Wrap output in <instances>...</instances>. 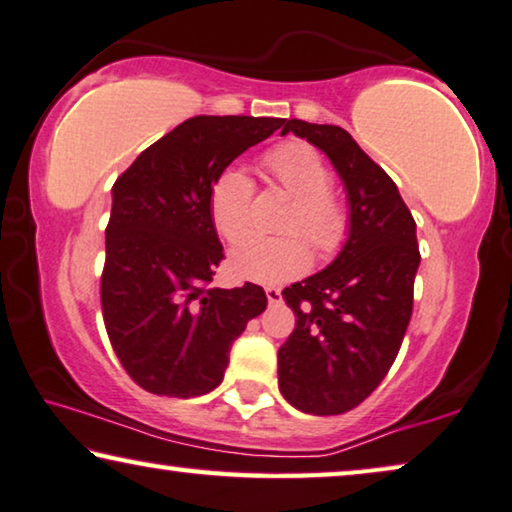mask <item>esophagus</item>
Returning a JSON list of instances; mask_svg holds the SVG:
<instances>
[{"label":"esophagus","instance_id":"esophagus-1","mask_svg":"<svg viewBox=\"0 0 512 512\" xmlns=\"http://www.w3.org/2000/svg\"><path fill=\"white\" fill-rule=\"evenodd\" d=\"M266 299H269V304H280L283 301V294H280L278 287H266Z\"/></svg>","mask_w":512,"mask_h":512}]
</instances>
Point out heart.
<instances>
[{
	"label": "heart",
	"instance_id": "heart-1",
	"mask_svg": "<svg viewBox=\"0 0 512 512\" xmlns=\"http://www.w3.org/2000/svg\"><path fill=\"white\" fill-rule=\"evenodd\" d=\"M262 167L273 181L292 194L294 208L285 229L304 234L320 255H334L348 236V211L331 194V171L318 150L290 141L269 150ZM255 185L246 171L227 167L215 176L208 194L211 218L218 232L236 241L253 218ZM234 273L255 283H283L311 264V250L297 234H248L236 243L229 257Z\"/></svg>",
	"mask_w": 512,
	"mask_h": 512
}]
</instances>
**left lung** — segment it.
<instances>
[{
	"label": "left lung",
	"mask_w": 512,
	"mask_h": 512,
	"mask_svg": "<svg viewBox=\"0 0 512 512\" xmlns=\"http://www.w3.org/2000/svg\"><path fill=\"white\" fill-rule=\"evenodd\" d=\"M334 164L348 197V239L327 269L285 287L297 325L278 350L280 394L311 415L359 406L399 355L420 266L415 220L397 185L336 125L285 120Z\"/></svg>",
	"instance_id": "left-lung-1"
}]
</instances>
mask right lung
<instances>
[{"label":"right lung","instance_id":"obj_1","mask_svg":"<svg viewBox=\"0 0 512 512\" xmlns=\"http://www.w3.org/2000/svg\"><path fill=\"white\" fill-rule=\"evenodd\" d=\"M283 118L194 115L113 185L102 311L120 364L143 390L190 399L225 378L232 343L266 308L259 285L208 287L225 257L208 194Z\"/></svg>","mask_w":512,"mask_h":512}]
</instances>
